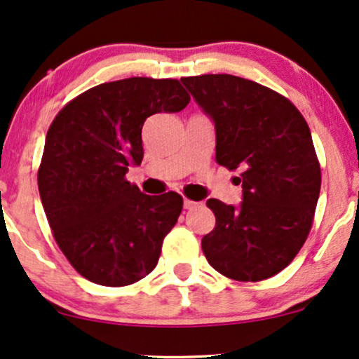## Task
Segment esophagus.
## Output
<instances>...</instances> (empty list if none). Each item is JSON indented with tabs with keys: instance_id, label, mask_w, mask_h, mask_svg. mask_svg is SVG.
<instances>
[{
	"instance_id": "esophagus-1",
	"label": "esophagus",
	"mask_w": 359,
	"mask_h": 359,
	"mask_svg": "<svg viewBox=\"0 0 359 359\" xmlns=\"http://www.w3.org/2000/svg\"><path fill=\"white\" fill-rule=\"evenodd\" d=\"M183 205H184V210H193V208L200 205V203H196V201H193V200H188V198H187Z\"/></svg>"
}]
</instances>
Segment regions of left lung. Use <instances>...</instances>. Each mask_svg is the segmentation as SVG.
I'll return each instance as SVG.
<instances>
[{
	"mask_svg": "<svg viewBox=\"0 0 359 359\" xmlns=\"http://www.w3.org/2000/svg\"><path fill=\"white\" fill-rule=\"evenodd\" d=\"M213 118L216 161L241 171L240 208L208 200L216 224L203 236L208 263L236 281H261L285 269L311 231L321 170L311 131L280 93L233 74L181 78Z\"/></svg>",
	"mask_w": 359,
	"mask_h": 359,
	"instance_id": "left-lung-1",
	"label": "left lung"
}]
</instances>
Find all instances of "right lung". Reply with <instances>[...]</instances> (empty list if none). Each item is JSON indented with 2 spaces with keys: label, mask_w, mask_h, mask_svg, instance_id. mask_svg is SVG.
<instances>
[{
  "label": "right lung",
  "mask_w": 359,
  "mask_h": 359,
  "mask_svg": "<svg viewBox=\"0 0 359 359\" xmlns=\"http://www.w3.org/2000/svg\"><path fill=\"white\" fill-rule=\"evenodd\" d=\"M189 100L178 79L135 76L90 88L53 119L39 196L55 241L86 280L128 286L156 266L183 198L141 193L126 171L143 159L146 118L181 111Z\"/></svg>",
  "instance_id": "add662e5"
}]
</instances>
